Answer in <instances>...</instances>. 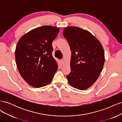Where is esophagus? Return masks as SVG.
I'll return each instance as SVG.
<instances>
[{
	"label": "esophagus",
	"instance_id": "obj_1",
	"mask_svg": "<svg viewBox=\"0 0 122 122\" xmlns=\"http://www.w3.org/2000/svg\"><path fill=\"white\" fill-rule=\"evenodd\" d=\"M61 64L63 65L64 63V59H61Z\"/></svg>",
	"mask_w": 122,
	"mask_h": 122
}]
</instances>
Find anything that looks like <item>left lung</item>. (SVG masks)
Segmentation results:
<instances>
[{
    "instance_id": "obj_1",
    "label": "left lung",
    "mask_w": 122,
    "mask_h": 122,
    "mask_svg": "<svg viewBox=\"0 0 122 122\" xmlns=\"http://www.w3.org/2000/svg\"><path fill=\"white\" fill-rule=\"evenodd\" d=\"M62 34L71 51L69 83L80 90L91 87L97 80L105 61L104 49L90 32L76 26L64 29Z\"/></svg>"
}]
</instances>
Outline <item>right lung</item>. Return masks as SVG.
Wrapping results in <instances>:
<instances>
[{"instance_id":"add662e5","label":"right lung","mask_w":122,"mask_h":122,"mask_svg":"<svg viewBox=\"0 0 122 122\" xmlns=\"http://www.w3.org/2000/svg\"><path fill=\"white\" fill-rule=\"evenodd\" d=\"M59 30L58 27L43 26L29 31L18 42L15 53L17 68L24 80L33 87L49 84L57 71L52 43Z\"/></svg>"}]
</instances>
